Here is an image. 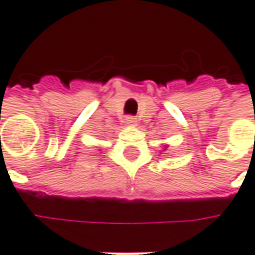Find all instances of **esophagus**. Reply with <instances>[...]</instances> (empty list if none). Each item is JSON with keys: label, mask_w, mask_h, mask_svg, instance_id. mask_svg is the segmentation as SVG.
Segmentation results:
<instances>
[{"label": "esophagus", "mask_w": 255, "mask_h": 255, "mask_svg": "<svg viewBox=\"0 0 255 255\" xmlns=\"http://www.w3.org/2000/svg\"><path fill=\"white\" fill-rule=\"evenodd\" d=\"M126 124H128V126H133V124H136V119L132 117V116H129V117L126 119Z\"/></svg>", "instance_id": "34e87169"}]
</instances>
